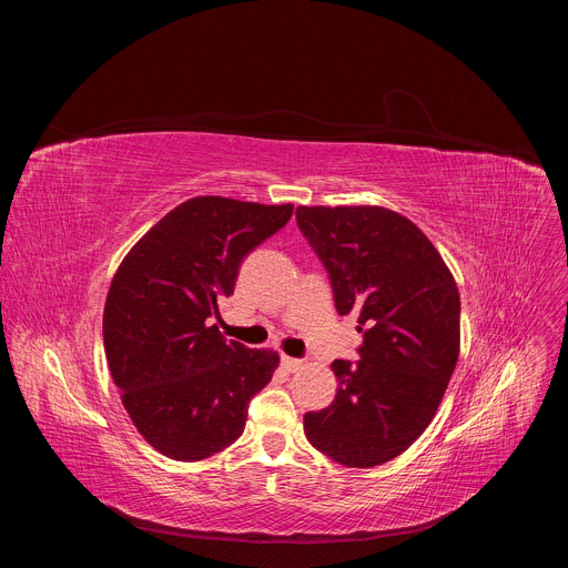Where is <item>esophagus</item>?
<instances>
[{"mask_svg":"<svg viewBox=\"0 0 568 568\" xmlns=\"http://www.w3.org/2000/svg\"><path fill=\"white\" fill-rule=\"evenodd\" d=\"M281 366H283L287 373H294V371H298V368L303 366V362H301V359H296V357H287V355H283V357H281Z\"/></svg>","mask_w":568,"mask_h":568,"instance_id":"1","label":"esophagus"}]
</instances>
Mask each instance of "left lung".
Segmentation results:
<instances>
[{
	"mask_svg": "<svg viewBox=\"0 0 568 568\" xmlns=\"http://www.w3.org/2000/svg\"><path fill=\"white\" fill-rule=\"evenodd\" d=\"M342 316H357L359 362H333L335 402L303 418L312 447L346 467L409 449L434 420L460 351V296L432 240L384 206H298Z\"/></svg>",
	"mask_w": 568,
	"mask_h": 568,
	"instance_id": "8db88e82",
	"label": "left lung"
}]
</instances>
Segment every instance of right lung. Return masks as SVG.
Wrapping results in <instances>:
<instances>
[{
	"instance_id": "1",
	"label": "right lung",
	"mask_w": 568,
	"mask_h": 568,
	"mask_svg": "<svg viewBox=\"0 0 568 568\" xmlns=\"http://www.w3.org/2000/svg\"><path fill=\"white\" fill-rule=\"evenodd\" d=\"M292 204L202 195L161 217L119 265L103 312L114 384L139 434L175 460H202L245 429L278 353L224 339L217 303L237 270L292 217Z\"/></svg>"
}]
</instances>
